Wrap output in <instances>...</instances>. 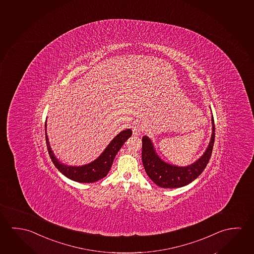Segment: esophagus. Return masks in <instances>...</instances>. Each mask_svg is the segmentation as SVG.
I'll use <instances>...</instances> for the list:
<instances>
[{"mask_svg":"<svg viewBox=\"0 0 254 254\" xmlns=\"http://www.w3.org/2000/svg\"><path fill=\"white\" fill-rule=\"evenodd\" d=\"M142 131H143V127H142V126H141V125H139V124H136V125L133 126V135H135V136H139Z\"/></svg>","mask_w":254,"mask_h":254,"instance_id":"esophagus-1","label":"esophagus"}]
</instances>
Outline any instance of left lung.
I'll return each instance as SVG.
<instances>
[{"label":"left lung","mask_w":254,"mask_h":254,"mask_svg":"<svg viewBox=\"0 0 254 254\" xmlns=\"http://www.w3.org/2000/svg\"><path fill=\"white\" fill-rule=\"evenodd\" d=\"M213 132L209 145L196 162L187 167L170 165L161 160L148 137L142 138V162L151 180L162 188H179L189 185L203 172L209 161L214 143V121L212 117Z\"/></svg>","instance_id":"8db88e82"}]
</instances>
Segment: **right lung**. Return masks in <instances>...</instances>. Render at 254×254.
Returning <instances> with one entry per match:
<instances>
[{"mask_svg":"<svg viewBox=\"0 0 254 254\" xmlns=\"http://www.w3.org/2000/svg\"><path fill=\"white\" fill-rule=\"evenodd\" d=\"M46 128H47V124H45L46 142H47L49 156L51 158L53 163L61 173L64 175L65 177L78 183H93L106 177L111 169L114 159L116 157L118 151L121 149L122 145L125 144V141L127 140L132 134V130H130V129L123 130L109 143V145L107 146L104 152L101 153L100 157L96 159L95 161L85 166L72 167V166L64 165L61 163L60 161H58L56 156L54 155L49 145Z\"/></svg>","mask_w":254,"mask_h":254,"instance_id":"right-lung-1","label":"right lung"}]
</instances>
